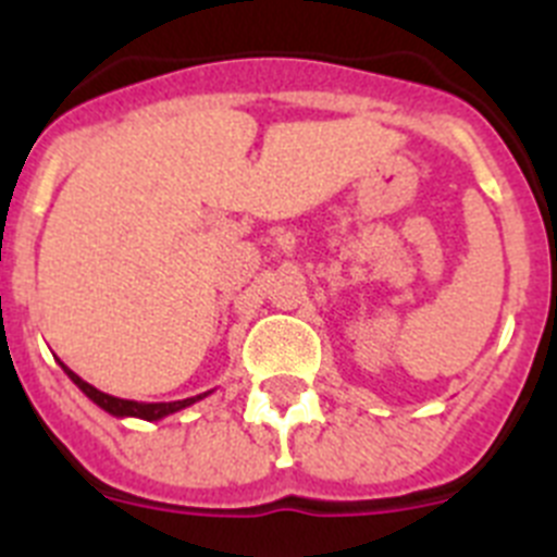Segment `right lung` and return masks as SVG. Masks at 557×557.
Returning a JSON list of instances; mask_svg holds the SVG:
<instances>
[{"mask_svg":"<svg viewBox=\"0 0 557 557\" xmlns=\"http://www.w3.org/2000/svg\"><path fill=\"white\" fill-rule=\"evenodd\" d=\"M58 362H61V359H58ZM61 368L66 371V376L72 379V382H75V385L81 387V391L86 393V396L91 398L97 407H100V410H106L108 416H113V418H141V421H161V418L184 410V407H191L195 401H200V398H206L211 393V391H206V393H200V396L181 398V401H133V398H116V396H111V393L97 391L95 385H88L86 379L77 376V373L72 371V368L63 366V362H61Z\"/></svg>","mask_w":557,"mask_h":557,"instance_id":"add662e5","label":"right lung"}]
</instances>
